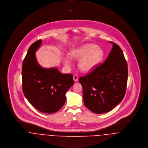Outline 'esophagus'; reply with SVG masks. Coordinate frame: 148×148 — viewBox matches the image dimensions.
I'll use <instances>...</instances> for the list:
<instances>
[{
  "label": "esophagus",
  "mask_w": 148,
  "mask_h": 148,
  "mask_svg": "<svg viewBox=\"0 0 148 148\" xmlns=\"http://www.w3.org/2000/svg\"><path fill=\"white\" fill-rule=\"evenodd\" d=\"M78 76L77 75H76V74H74L73 75V80H74V82H77L78 81Z\"/></svg>",
  "instance_id": "esophagus-1"
}]
</instances>
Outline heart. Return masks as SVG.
<instances>
[{"label":"heart","mask_w":148,"mask_h":148,"mask_svg":"<svg viewBox=\"0 0 148 148\" xmlns=\"http://www.w3.org/2000/svg\"><path fill=\"white\" fill-rule=\"evenodd\" d=\"M103 51L95 45L87 44L70 50L68 53L69 57L71 59L78 60V66L83 72L88 73L93 70L100 61L103 56ZM64 64L70 66L69 58L65 57L64 60Z\"/></svg>","instance_id":"obj_1"}]
</instances>
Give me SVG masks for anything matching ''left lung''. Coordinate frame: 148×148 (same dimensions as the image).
Returning a JSON list of instances; mask_svg holds the SVG:
<instances>
[{
    "instance_id": "1",
    "label": "left lung",
    "mask_w": 148,
    "mask_h": 148,
    "mask_svg": "<svg viewBox=\"0 0 148 148\" xmlns=\"http://www.w3.org/2000/svg\"><path fill=\"white\" fill-rule=\"evenodd\" d=\"M113 47L104 62L81 77L85 106L96 114L111 111L124 98L128 80V66L118 45Z\"/></svg>"
}]
</instances>
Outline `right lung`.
I'll return each instance as SVG.
<instances>
[{
	"mask_svg": "<svg viewBox=\"0 0 148 148\" xmlns=\"http://www.w3.org/2000/svg\"><path fill=\"white\" fill-rule=\"evenodd\" d=\"M39 40L31 45L22 65V89L28 101L38 111L53 114L64 105L66 92L74 82L73 75L62 74L57 67L45 69L37 61L35 53Z\"/></svg>",
	"mask_w": 148,
	"mask_h": 148,
	"instance_id": "add662e5",
	"label": "right lung"
}]
</instances>
